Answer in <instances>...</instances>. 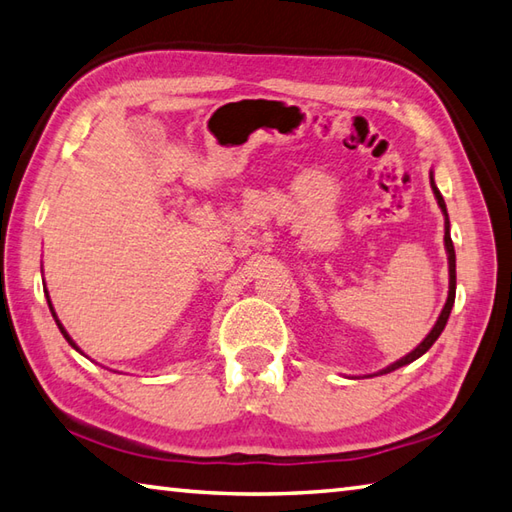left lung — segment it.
<instances>
[{"label":"left lung","mask_w":512,"mask_h":512,"mask_svg":"<svg viewBox=\"0 0 512 512\" xmlns=\"http://www.w3.org/2000/svg\"><path fill=\"white\" fill-rule=\"evenodd\" d=\"M430 185H432V192H434L436 201H439V208H441V212L445 215V237H443V241H445V250H448V268H450V291H448V300H445V306H443V311H441V315H439V320H436V324L432 327V331L427 333V336H425V340L421 342V345H418L414 351L407 353V356H403L401 360H396L394 365H389V367H385L383 371H378V374H389V371H394V369H398V367L410 365V362H414L416 358H421L423 353L434 345L436 338L441 336V331L445 329V324H448L450 311H452V304H454V295H457V255H454V244H452V237H450L448 208H445V201H443V197H441L439 188H436V183H434V179H432V174H430Z\"/></svg>","instance_id":"1"}]
</instances>
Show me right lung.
Instances as JSON below:
<instances>
[{
  "mask_svg": "<svg viewBox=\"0 0 512 512\" xmlns=\"http://www.w3.org/2000/svg\"><path fill=\"white\" fill-rule=\"evenodd\" d=\"M46 297H49V293H46ZM49 309H51V313H53V318H55V324H58V329L62 331V336H64V338H67V342H69V345H71L73 349H78V347H76V342H73V340H71V336H69V333H67V329H64V327H62V322L58 320V315H55V311H53V304H51V300H49ZM78 351H80V349H78Z\"/></svg>",
  "mask_w": 512,
  "mask_h": 512,
  "instance_id": "add662e5",
  "label": "right lung"
}]
</instances>
